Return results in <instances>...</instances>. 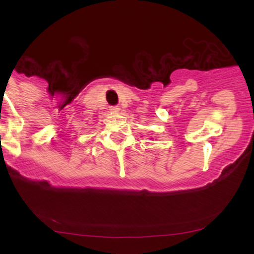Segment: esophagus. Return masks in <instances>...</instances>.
<instances>
[{
  "label": "esophagus",
  "mask_w": 254,
  "mask_h": 254,
  "mask_svg": "<svg viewBox=\"0 0 254 254\" xmlns=\"http://www.w3.org/2000/svg\"><path fill=\"white\" fill-rule=\"evenodd\" d=\"M110 112H112V113H118L119 112V109L117 106H111L110 107Z\"/></svg>",
  "instance_id": "esophagus-1"
}]
</instances>
